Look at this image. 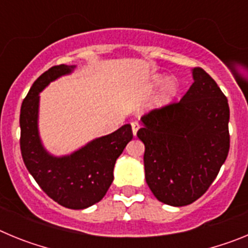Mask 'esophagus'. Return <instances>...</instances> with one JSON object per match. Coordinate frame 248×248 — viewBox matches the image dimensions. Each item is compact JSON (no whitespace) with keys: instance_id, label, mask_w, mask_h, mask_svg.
Instances as JSON below:
<instances>
[{"instance_id":"esophagus-1","label":"esophagus","mask_w":248,"mask_h":248,"mask_svg":"<svg viewBox=\"0 0 248 248\" xmlns=\"http://www.w3.org/2000/svg\"><path fill=\"white\" fill-rule=\"evenodd\" d=\"M139 128H140L139 122H133V123H131V129H133V134L137 135V133H138V130H139Z\"/></svg>"}]
</instances>
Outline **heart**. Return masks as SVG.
<instances>
[{"label":"heart","mask_w":248,"mask_h":248,"mask_svg":"<svg viewBox=\"0 0 248 248\" xmlns=\"http://www.w3.org/2000/svg\"><path fill=\"white\" fill-rule=\"evenodd\" d=\"M177 92V85L174 80H168L165 84V88H164L163 93H161V97H160L159 103L160 104H165V103L170 102L172 98L175 97V94Z\"/></svg>","instance_id":"b5f03b06"}]
</instances>
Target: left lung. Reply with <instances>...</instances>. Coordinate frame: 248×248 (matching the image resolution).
Instances as JSON below:
<instances>
[{
	"label": "left lung",
	"mask_w": 248,
	"mask_h": 248,
	"mask_svg": "<svg viewBox=\"0 0 248 248\" xmlns=\"http://www.w3.org/2000/svg\"><path fill=\"white\" fill-rule=\"evenodd\" d=\"M179 102L141 117L138 138L145 145V180L155 198L171 206L190 205L217 176L230 150L227 98L202 68Z\"/></svg>",
	"instance_id": "left-lung-1"
}]
</instances>
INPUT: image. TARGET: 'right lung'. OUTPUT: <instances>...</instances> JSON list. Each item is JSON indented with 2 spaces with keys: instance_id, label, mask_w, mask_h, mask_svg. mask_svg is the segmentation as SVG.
Here are the masks:
<instances>
[{
  "instance_id": "obj_1",
  "label": "right lung",
  "mask_w": 248,
  "mask_h": 248,
  "mask_svg": "<svg viewBox=\"0 0 248 248\" xmlns=\"http://www.w3.org/2000/svg\"><path fill=\"white\" fill-rule=\"evenodd\" d=\"M74 67L54 65L41 74L22 102L19 114V146L26 168L39 187L59 205L73 210L87 209L99 202L114 179L115 161L133 139L130 124L111 134L98 138L68 156L54 157L43 149L38 137L39 92L71 73Z\"/></svg>"
}]
</instances>
